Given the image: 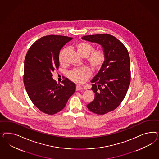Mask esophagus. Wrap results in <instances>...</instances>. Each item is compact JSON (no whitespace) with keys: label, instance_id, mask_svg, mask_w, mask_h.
Masks as SVG:
<instances>
[{"label":"esophagus","instance_id":"1","mask_svg":"<svg viewBox=\"0 0 159 159\" xmlns=\"http://www.w3.org/2000/svg\"><path fill=\"white\" fill-rule=\"evenodd\" d=\"M83 90V87L80 86H77L76 87V90L78 91V90Z\"/></svg>","mask_w":159,"mask_h":159}]
</instances>
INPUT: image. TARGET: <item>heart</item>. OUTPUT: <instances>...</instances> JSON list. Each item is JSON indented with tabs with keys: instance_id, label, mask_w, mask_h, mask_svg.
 Returning a JSON list of instances; mask_svg holds the SVG:
<instances>
[{
	"instance_id": "obj_1",
	"label": "heart",
	"mask_w": 159,
	"mask_h": 159,
	"mask_svg": "<svg viewBox=\"0 0 159 159\" xmlns=\"http://www.w3.org/2000/svg\"><path fill=\"white\" fill-rule=\"evenodd\" d=\"M76 49L78 54L83 58H86L88 56V62L94 69H99L102 66L105 61L104 53L100 50L94 51V47L90 43L80 42L76 44ZM63 51L59 55V61L62 62ZM92 74V71L89 67H83L81 69H75L69 73V77L75 83L82 84L86 82L88 77Z\"/></svg>"
}]
</instances>
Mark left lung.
<instances>
[{"mask_svg": "<svg viewBox=\"0 0 159 159\" xmlns=\"http://www.w3.org/2000/svg\"><path fill=\"white\" fill-rule=\"evenodd\" d=\"M82 39L100 45L105 55L102 66L90 81L95 98L87 105L93 113L103 115L114 110L125 98L130 82L129 55L123 43L110 34L85 35Z\"/></svg>", "mask_w": 159, "mask_h": 159, "instance_id": "8db88e82", "label": "left lung"}]
</instances>
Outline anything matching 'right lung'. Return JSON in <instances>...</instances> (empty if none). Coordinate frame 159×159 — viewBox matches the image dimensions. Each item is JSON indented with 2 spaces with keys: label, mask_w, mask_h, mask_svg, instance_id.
I'll return each mask as SVG.
<instances>
[{
  "label": "right lung",
  "mask_w": 159,
  "mask_h": 159,
  "mask_svg": "<svg viewBox=\"0 0 159 159\" xmlns=\"http://www.w3.org/2000/svg\"><path fill=\"white\" fill-rule=\"evenodd\" d=\"M72 39L62 35L45 36L31 45L24 60L27 93L34 105L49 115L61 111L76 90V85L67 78L61 85L52 77V72L59 66L61 49Z\"/></svg>",
  "instance_id": "add662e5"
}]
</instances>
